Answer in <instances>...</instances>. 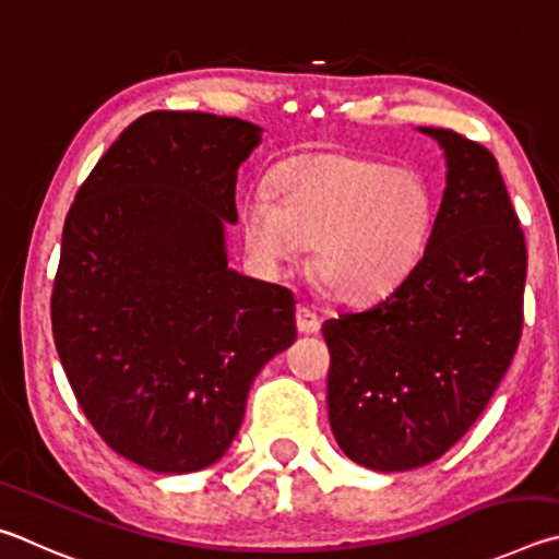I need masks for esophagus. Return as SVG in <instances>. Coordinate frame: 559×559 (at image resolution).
Listing matches in <instances>:
<instances>
[{
    "mask_svg": "<svg viewBox=\"0 0 559 559\" xmlns=\"http://www.w3.org/2000/svg\"><path fill=\"white\" fill-rule=\"evenodd\" d=\"M319 326H321V321H319V317L314 314V311L311 309H307V307H299L297 309V329H299V334H317L319 331Z\"/></svg>",
    "mask_w": 559,
    "mask_h": 559,
    "instance_id": "esophagus-1",
    "label": "esophagus"
}]
</instances>
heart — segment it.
Here are the masks:
<instances>
[{"label":"heart","instance_id":"obj_1","mask_svg":"<svg viewBox=\"0 0 559 559\" xmlns=\"http://www.w3.org/2000/svg\"><path fill=\"white\" fill-rule=\"evenodd\" d=\"M435 199L409 166L350 154H311L277 179V201L252 191L240 223L264 270L297 262L314 245L319 280L341 299L360 301L395 287L423 252Z\"/></svg>","mask_w":559,"mask_h":559}]
</instances>
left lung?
I'll use <instances>...</instances> for the list:
<instances>
[{
	"label": "left lung",
	"instance_id": "8db88e82",
	"mask_svg": "<svg viewBox=\"0 0 559 559\" xmlns=\"http://www.w3.org/2000/svg\"><path fill=\"white\" fill-rule=\"evenodd\" d=\"M419 130L447 156L425 254L385 297L321 326L331 432L373 472H409L452 449L523 331L525 238L493 154L454 130Z\"/></svg>",
	"mask_w": 559,
	"mask_h": 559
}]
</instances>
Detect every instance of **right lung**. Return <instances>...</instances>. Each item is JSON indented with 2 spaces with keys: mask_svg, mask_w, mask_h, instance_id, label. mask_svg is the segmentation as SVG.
I'll list each match as a JSON object with an SVG mask.
<instances>
[{
  "mask_svg": "<svg viewBox=\"0 0 559 559\" xmlns=\"http://www.w3.org/2000/svg\"><path fill=\"white\" fill-rule=\"evenodd\" d=\"M258 124L154 110L95 164L66 215L51 324L105 444L156 474L211 466L254 376L297 338L295 295L228 267L225 223Z\"/></svg>",
  "mask_w": 559,
  "mask_h": 559,
  "instance_id": "1",
  "label": "right lung"
}]
</instances>
